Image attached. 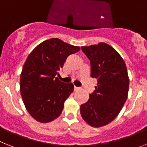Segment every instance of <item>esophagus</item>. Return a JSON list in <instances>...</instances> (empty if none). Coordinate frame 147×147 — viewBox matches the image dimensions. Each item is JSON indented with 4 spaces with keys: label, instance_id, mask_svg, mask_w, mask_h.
<instances>
[{
    "label": "esophagus",
    "instance_id": "esophagus-1",
    "mask_svg": "<svg viewBox=\"0 0 147 147\" xmlns=\"http://www.w3.org/2000/svg\"><path fill=\"white\" fill-rule=\"evenodd\" d=\"M74 89H75V90H76V91H77V90H79V89H81V88L78 87V86H75V87H74Z\"/></svg>",
    "mask_w": 147,
    "mask_h": 147
}]
</instances>
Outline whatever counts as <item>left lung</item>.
<instances>
[{
  "label": "left lung",
  "instance_id": "left-lung-1",
  "mask_svg": "<svg viewBox=\"0 0 147 147\" xmlns=\"http://www.w3.org/2000/svg\"><path fill=\"white\" fill-rule=\"evenodd\" d=\"M91 65V77L98 79L95 90L81 106L83 119L100 127L118 116L127 100L129 80L127 66L118 52L105 43L81 47Z\"/></svg>",
  "mask_w": 147,
  "mask_h": 147
}]
</instances>
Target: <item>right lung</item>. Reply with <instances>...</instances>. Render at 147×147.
<instances>
[{"label":"right lung","mask_w":147,"mask_h":147,"mask_svg":"<svg viewBox=\"0 0 147 147\" xmlns=\"http://www.w3.org/2000/svg\"><path fill=\"white\" fill-rule=\"evenodd\" d=\"M79 50V47L51 38L37 46L26 58L20 74V95L28 112L36 121L47 123L61 114L74 86L61 82L56 76H59L67 57Z\"/></svg>","instance_id":"obj_1"}]
</instances>
